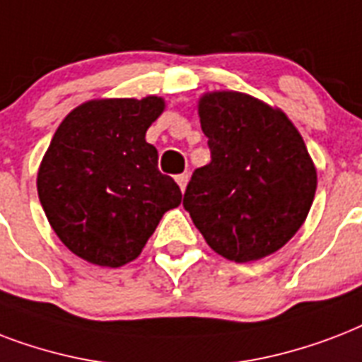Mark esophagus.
Listing matches in <instances>:
<instances>
[{
    "instance_id": "34e87169",
    "label": "esophagus",
    "mask_w": 362,
    "mask_h": 362,
    "mask_svg": "<svg viewBox=\"0 0 362 362\" xmlns=\"http://www.w3.org/2000/svg\"><path fill=\"white\" fill-rule=\"evenodd\" d=\"M175 181L179 183V187H181V190H185V187H187V183H189V173H179L177 177H175Z\"/></svg>"
}]
</instances>
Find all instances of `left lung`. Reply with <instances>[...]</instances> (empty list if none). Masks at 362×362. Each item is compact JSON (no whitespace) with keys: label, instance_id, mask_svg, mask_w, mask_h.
<instances>
[{"label":"left lung","instance_id":"8db88e82","mask_svg":"<svg viewBox=\"0 0 362 362\" xmlns=\"http://www.w3.org/2000/svg\"><path fill=\"white\" fill-rule=\"evenodd\" d=\"M198 117L211 162L192 173L185 209L232 262L276 253L304 225L317 189L300 132L279 107L236 90L202 94Z\"/></svg>","mask_w":362,"mask_h":362}]
</instances>
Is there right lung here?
<instances>
[{
	"label": "right lung",
	"mask_w": 362,
	"mask_h": 362,
	"mask_svg": "<svg viewBox=\"0 0 362 362\" xmlns=\"http://www.w3.org/2000/svg\"><path fill=\"white\" fill-rule=\"evenodd\" d=\"M164 109L160 96L88 100L62 120L39 164V202L52 230L90 264L137 259L162 215L181 204L145 141Z\"/></svg>",
	"instance_id": "1"
}]
</instances>
